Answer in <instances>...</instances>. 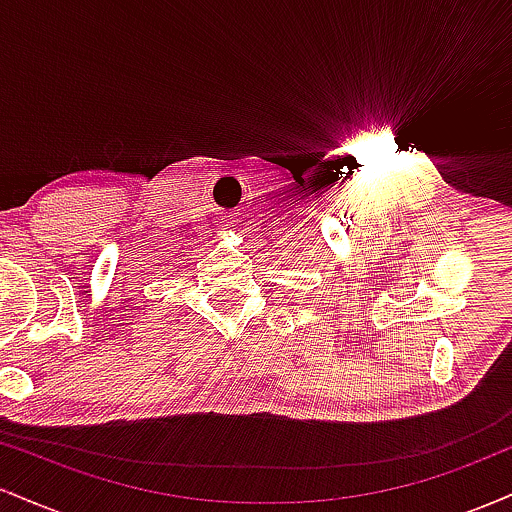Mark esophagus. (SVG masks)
Returning <instances> with one entry per match:
<instances>
[{
	"label": "esophagus",
	"instance_id": "obj_1",
	"mask_svg": "<svg viewBox=\"0 0 512 512\" xmlns=\"http://www.w3.org/2000/svg\"><path fill=\"white\" fill-rule=\"evenodd\" d=\"M226 226H231V221H226Z\"/></svg>",
	"mask_w": 512,
	"mask_h": 512
}]
</instances>
